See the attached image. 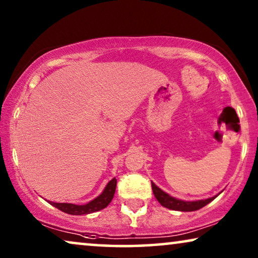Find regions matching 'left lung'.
Instances as JSON below:
<instances>
[{"label":"left lung","mask_w":258,"mask_h":258,"mask_svg":"<svg viewBox=\"0 0 258 258\" xmlns=\"http://www.w3.org/2000/svg\"><path fill=\"white\" fill-rule=\"evenodd\" d=\"M151 186H153V192L158 202L161 203V206L171 210H177V211H195L199 210L204 206H207L208 203H210L211 201L216 199V196L210 197L207 200H200V201H192V202H188V201H182L177 200L175 197L168 195L167 192H164L163 190L158 188L155 183L151 182Z\"/></svg>","instance_id":"obj_1"}]
</instances>
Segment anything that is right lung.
I'll return each mask as SVG.
<instances>
[{"label":"right lung","mask_w":258,"mask_h":258,"mask_svg":"<svg viewBox=\"0 0 258 258\" xmlns=\"http://www.w3.org/2000/svg\"><path fill=\"white\" fill-rule=\"evenodd\" d=\"M116 183H117L116 178H112L111 181H109L107 186H105L103 190V192H102L100 196H97L96 199L90 201L89 203L83 204V206H77V204H72V203H55V202H50V201H48V202L50 203L51 206H54L55 208H57V209L63 211V213H67L70 215L91 214V213H95V211L104 209V208L111 202L116 190Z\"/></svg>","instance_id":"right-lung-1"}]
</instances>
